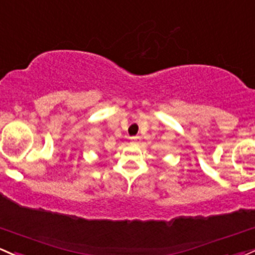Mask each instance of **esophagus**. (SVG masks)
Returning <instances> with one entry per match:
<instances>
[{"label":"esophagus","mask_w":255,"mask_h":255,"mask_svg":"<svg viewBox=\"0 0 255 255\" xmlns=\"http://www.w3.org/2000/svg\"><path fill=\"white\" fill-rule=\"evenodd\" d=\"M130 140H132V142H134V144H139V142H140V136L139 135L130 136Z\"/></svg>","instance_id":"esophagus-1"}]
</instances>
